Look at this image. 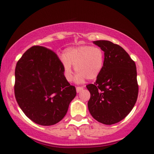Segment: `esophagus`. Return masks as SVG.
<instances>
[{"instance_id":"1","label":"esophagus","mask_w":154,"mask_h":154,"mask_svg":"<svg viewBox=\"0 0 154 154\" xmlns=\"http://www.w3.org/2000/svg\"><path fill=\"white\" fill-rule=\"evenodd\" d=\"M83 90V87H77L76 88V91H77V93H79L81 91H82Z\"/></svg>"}]
</instances>
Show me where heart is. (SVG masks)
<instances>
[{
  "label": "heart",
  "mask_w": 154,
  "mask_h": 154,
  "mask_svg": "<svg viewBox=\"0 0 154 154\" xmlns=\"http://www.w3.org/2000/svg\"><path fill=\"white\" fill-rule=\"evenodd\" d=\"M104 52L98 47L80 45L66 48L61 59L63 75L68 81L72 79V66L77 72V82L88 79H94L100 75L104 65Z\"/></svg>",
  "instance_id": "1"
}]
</instances>
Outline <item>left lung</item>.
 Wrapping results in <instances>:
<instances>
[{
	"mask_svg": "<svg viewBox=\"0 0 154 154\" xmlns=\"http://www.w3.org/2000/svg\"><path fill=\"white\" fill-rule=\"evenodd\" d=\"M93 43L104 52V65L94 84L88 85L90 113L104 125H114L132 111L138 95L135 61L121 46L108 40Z\"/></svg>",
	"mask_w": 154,
	"mask_h": 154,
	"instance_id": "obj_1",
	"label": "left lung"
}]
</instances>
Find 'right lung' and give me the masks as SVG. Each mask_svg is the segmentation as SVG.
Listing matches in <instances>:
<instances>
[{
	"mask_svg": "<svg viewBox=\"0 0 154 154\" xmlns=\"http://www.w3.org/2000/svg\"><path fill=\"white\" fill-rule=\"evenodd\" d=\"M55 52L35 45L22 55L15 69V98L24 114L38 125L50 126L66 115L76 96Z\"/></svg>",
	"mask_w": 154,
	"mask_h": 154,
	"instance_id": "1",
	"label": "right lung"
}]
</instances>
